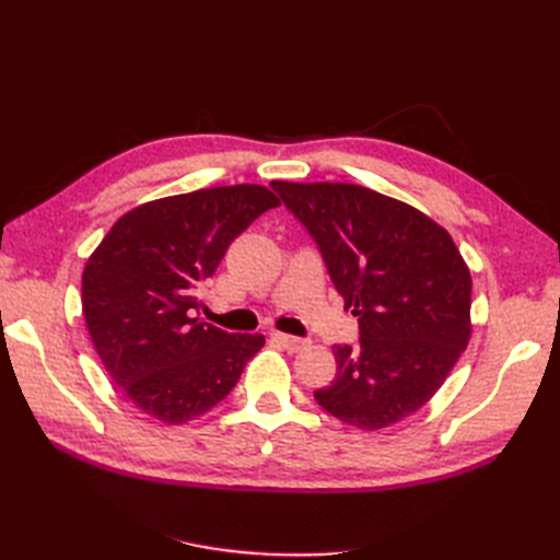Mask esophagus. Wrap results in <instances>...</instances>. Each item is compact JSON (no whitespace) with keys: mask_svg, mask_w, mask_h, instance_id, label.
Wrapping results in <instances>:
<instances>
[{"mask_svg":"<svg viewBox=\"0 0 560 560\" xmlns=\"http://www.w3.org/2000/svg\"><path fill=\"white\" fill-rule=\"evenodd\" d=\"M270 338H273L276 343H280L284 350H292V352H296V350H303V348H306V346L311 343L308 338H299V336L280 334V331H273V334H270Z\"/></svg>","mask_w":560,"mask_h":560,"instance_id":"esophagus-1","label":"esophagus"}]
</instances>
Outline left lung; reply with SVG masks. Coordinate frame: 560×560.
<instances>
[{
  "label": "left lung",
  "mask_w": 560,
  "mask_h": 560,
  "mask_svg": "<svg viewBox=\"0 0 560 560\" xmlns=\"http://www.w3.org/2000/svg\"><path fill=\"white\" fill-rule=\"evenodd\" d=\"M270 186L311 233L346 311L360 322L358 346H334L336 378L315 389L317 404L360 430L416 413L471 334V276L448 231L366 186Z\"/></svg>",
  "instance_id": "8db88e82"
}]
</instances>
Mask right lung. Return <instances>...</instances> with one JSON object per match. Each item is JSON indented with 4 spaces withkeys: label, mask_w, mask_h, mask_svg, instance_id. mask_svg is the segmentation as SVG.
I'll list each match as a JSON object with an SVG mask.
<instances>
[{
    "label": "right lung",
    "mask_w": 560,
    "mask_h": 560,
    "mask_svg": "<svg viewBox=\"0 0 560 560\" xmlns=\"http://www.w3.org/2000/svg\"><path fill=\"white\" fill-rule=\"evenodd\" d=\"M280 198L259 184L167 196L126 212L83 268L81 303L109 378L167 425L222 401L261 334H229L198 317V290L229 245Z\"/></svg>",
    "instance_id": "right-lung-1"
}]
</instances>
